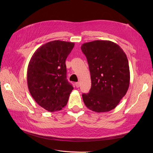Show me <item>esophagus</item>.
<instances>
[{
  "mask_svg": "<svg viewBox=\"0 0 153 153\" xmlns=\"http://www.w3.org/2000/svg\"><path fill=\"white\" fill-rule=\"evenodd\" d=\"M75 85H76V87L78 88V87H80V82H76L75 83Z\"/></svg>",
  "mask_w": 153,
  "mask_h": 153,
  "instance_id": "esophagus-1",
  "label": "esophagus"
}]
</instances>
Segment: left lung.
I'll use <instances>...</instances> for the list:
<instances>
[{
	"label": "left lung",
	"mask_w": 153,
	"mask_h": 153,
	"mask_svg": "<svg viewBox=\"0 0 153 153\" xmlns=\"http://www.w3.org/2000/svg\"><path fill=\"white\" fill-rule=\"evenodd\" d=\"M91 73V88L82 98L87 107L96 112L115 108L126 94L130 73L126 53L112 41L96 40L81 47Z\"/></svg>",
	"instance_id": "8db88e82"
}]
</instances>
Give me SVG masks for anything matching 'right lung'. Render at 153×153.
I'll use <instances>...</instances> for the list:
<instances>
[{
    "mask_svg": "<svg viewBox=\"0 0 153 153\" xmlns=\"http://www.w3.org/2000/svg\"><path fill=\"white\" fill-rule=\"evenodd\" d=\"M75 43L55 40L32 55L27 68V85L36 102L49 112L67 105L73 87L66 79V60Z\"/></svg>",
    "mask_w": 153,
    "mask_h": 153,
    "instance_id": "obj_1",
    "label": "right lung"
}]
</instances>
